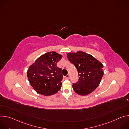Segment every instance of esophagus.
Listing matches in <instances>:
<instances>
[{
  "instance_id": "1",
  "label": "esophagus",
  "mask_w": 129,
  "mask_h": 129,
  "mask_svg": "<svg viewBox=\"0 0 129 129\" xmlns=\"http://www.w3.org/2000/svg\"><path fill=\"white\" fill-rule=\"evenodd\" d=\"M65 78L66 79H69V74L67 75L66 76H65Z\"/></svg>"
}]
</instances>
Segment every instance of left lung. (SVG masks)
Returning a JSON list of instances; mask_svg holds the SVG:
<instances>
[{"instance_id":"obj_1","label":"left lung","mask_w":129,"mask_h":129,"mask_svg":"<svg viewBox=\"0 0 129 129\" xmlns=\"http://www.w3.org/2000/svg\"><path fill=\"white\" fill-rule=\"evenodd\" d=\"M67 56L78 72V82L72 84L73 90L81 95L90 94L101 81L104 75L103 64L91 55L82 51L68 53Z\"/></svg>"}]
</instances>
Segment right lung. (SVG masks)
I'll return each instance as SVG.
<instances>
[{"mask_svg": "<svg viewBox=\"0 0 129 129\" xmlns=\"http://www.w3.org/2000/svg\"><path fill=\"white\" fill-rule=\"evenodd\" d=\"M62 56L54 51L47 52L37 59L27 72L30 84L37 92L45 96L53 95L61 88L62 68L57 63Z\"/></svg>", "mask_w": 129, "mask_h": 129, "instance_id": "1", "label": "right lung"}]
</instances>
